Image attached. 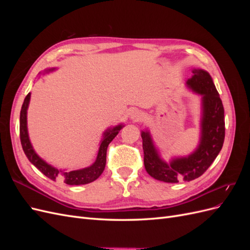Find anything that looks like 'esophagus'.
I'll return each instance as SVG.
<instances>
[{
    "mask_svg": "<svg viewBox=\"0 0 250 250\" xmlns=\"http://www.w3.org/2000/svg\"><path fill=\"white\" fill-rule=\"evenodd\" d=\"M130 119L133 121V122H140L143 119V115L142 112L138 109H133L132 111H130Z\"/></svg>",
    "mask_w": 250,
    "mask_h": 250,
    "instance_id": "1",
    "label": "esophagus"
}]
</instances>
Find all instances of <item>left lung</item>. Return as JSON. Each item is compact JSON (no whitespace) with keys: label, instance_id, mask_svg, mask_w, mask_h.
Instances as JSON below:
<instances>
[{"label":"left lung","instance_id":"obj_1","mask_svg":"<svg viewBox=\"0 0 250 250\" xmlns=\"http://www.w3.org/2000/svg\"><path fill=\"white\" fill-rule=\"evenodd\" d=\"M187 85L201 96L202 116L200 141L195 151L188 156L174 157L166 163L155 148L148 130L142 131L144 165L151 177L164 183L176 184L180 180L198 178L213 164L222 149L225 137L224 108L210 75L204 70L194 69Z\"/></svg>","mask_w":250,"mask_h":250}]
</instances>
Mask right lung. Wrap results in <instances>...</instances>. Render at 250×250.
<instances>
[{"mask_svg":"<svg viewBox=\"0 0 250 250\" xmlns=\"http://www.w3.org/2000/svg\"><path fill=\"white\" fill-rule=\"evenodd\" d=\"M55 69L46 70V73L52 72ZM30 96H31L30 93L26 96L24 103L21 105V116H20L21 143L22 150H24V152L28 157L30 163L33 164L35 167L43 174V175H46L50 179L54 181L57 179H60L66 185H71V186L86 185L96 180L103 173L105 165H106V151H107L109 143L116 138V135L119 133L121 129H122L124 125L120 124L115 127H110L107 130H105V132L103 133V139L100 143L99 150H98L96 161L93 165H90L89 167L83 168L80 170H74L70 172L60 170L49 165L48 163L44 162L42 158H41L39 155H37L31 145V142L29 140L28 128H27V109L30 102Z\"/></svg>","mask_w":250,"mask_h":250,"instance_id":"add662e5","label":"right lung"}]
</instances>
